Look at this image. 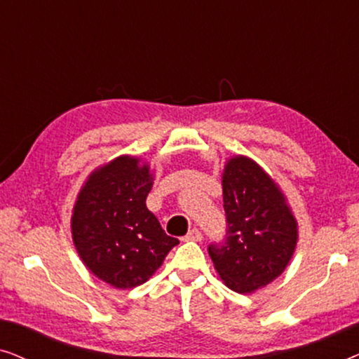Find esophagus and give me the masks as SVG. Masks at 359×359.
<instances>
[{"mask_svg":"<svg viewBox=\"0 0 359 359\" xmlns=\"http://www.w3.org/2000/svg\"><path fill=\"white\" fill-rule=\"evenodd\" d=\"M184 240H191V242H201L203 240V233L199 232V229H191L188 233H186Z\"/></svg>","mask_w":359,"mask_h":359,"instance_id":"1","label":"esophagus"}]
</instances>
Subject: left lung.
<instances>
[{
	"instance_id": "left-lung-1",
	"label": "left lung",
	"mask_w": 359,
	"mask_h": 359,
	"mask_svg": "<svg viewBox=\"0 0 359 359\" xmlns=\"http://www.w3.org/2000/svg\"><path fill=\"white\" fill-rule=\"evenodd\" d=\"M222 188L227 229L208 252L225 284L247 294L287 266L297 242L296 220L273 180L245 156L225 166Z\"/></svg>"
}]
</instances>
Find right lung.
<instances>
[{"label": "right lung", "instance_id": "right-lung-1", "mask_svg": "<svg viewBox=\"0 0 359 359\" xmlns=\"http://www.w3.org/2000/svg\"><path fill=\"white\" fill-rule=\"evenodd\" d=\"M149 166L121 156L95 171L78 196L73 242L88 269L119 289L145 283L180 243L147 209Z\"/></svg>", "mask_w": 359, "mask_h": 359}]
</instances>
